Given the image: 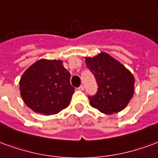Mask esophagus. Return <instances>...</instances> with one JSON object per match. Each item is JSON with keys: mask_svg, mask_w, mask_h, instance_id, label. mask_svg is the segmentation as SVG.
Wrapping results in <instances>:
<instances>
[{"mask_svg": "<svg viewBox=\"0 0 158 158\" xmlns=\"http://www.w3.org/2000/svg\"><path fill=\"white\" fill-rule=\"evenodd\" d=\"M85 89V87L83 86V85H80L79 87H78V90H80V91H83Z\"/></svg>", "mask_w": 158, "mask_h": 158, "instance_id": "34e87169", "label": "esophagus"}]
</instances>
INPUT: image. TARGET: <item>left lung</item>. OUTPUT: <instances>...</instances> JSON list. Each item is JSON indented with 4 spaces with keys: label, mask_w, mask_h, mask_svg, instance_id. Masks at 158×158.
<instances>
[{
    "label": "left lung",
    "mask_w": 158,
    "mask_h": 158,
    "mask_svg": "<svg viewBox=\"0 0 158 158\" xmlns=\"http://www.w3.org/2000/svg\"><path fill=\"white\" fill-rule=\"evenodd\" d=\"M85 62L98 85L96 94L88 96L90 106L105 114L122 110L134 94L132 73L106 52Z\"/></svg>",
    "instance_id": "1"
}]
</instances>
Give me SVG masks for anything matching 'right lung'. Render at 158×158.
I'll list each match as a JSON object with an SVG mask.
<instances>
[{
    "instance_id": "right-lung-1",
    "label": "right lung",
    "mask_w": 158,
    "mask_h": 158,
    "mask_svg": "<svg viewBox=\"0 0 158 158\" xmlns=\"http://www.w3.org/2000/svg\"><path fill=\"white\" fill-rule=\"evenodd\" d=\"M23 101L33 111L57 114L69 106L74 88L61 60L41 59L29 67L20 80Z\"/></svg>"
}]
</instances>
